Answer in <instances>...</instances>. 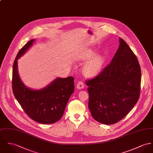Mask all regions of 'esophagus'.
Segmentation results:
<instances>
[{
  "label": "esophagus",
  "mask_w": 153,
  "mask_h": 153,
  "mask_svg": "<svg viewBox=\"0 0 153 153\" xmlns=\"http://www.w3.org/2000/svg\"><path fill=\"white\" fill-rule=\"evenodd\" d=\"M84 83L82 81H79L77 85H76V88L78 89H83L84 88Z\"/></svg>",
  "instance_id": "1"
}]
</instances>
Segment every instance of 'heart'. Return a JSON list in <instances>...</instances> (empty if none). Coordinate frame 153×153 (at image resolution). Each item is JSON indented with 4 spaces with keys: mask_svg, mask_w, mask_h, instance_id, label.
I'll return each mask as SVG.
<instances>
[{
    "mask_svg": "<svg viewBox=\"0 0 153 153\" xmlns=\"http://www.w3.org/2000/svg\"><path fill=\"white\" fill-rule=\"evenodd\" d=\"M94 54V51H89L88 57L89 58ZM105 62V58L102 55H97L87 61L83 67V72L86 76H93L100 72Z\"/></svg>",
    "mask_w": 153,
    "mask_h": 153,
    "instance_id": "1",
    "label": "heart"
}]
</instances>
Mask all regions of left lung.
<instances>
[{
    "label": "left lung",
    "instance_id": "8db88e82",
    "mask_svg": "<svg viewBox=\"0 0 153 153\" xmlns=\"http://www.w3.org/2000/svg\"><path fill=\"white\" fill-rule=\"evenodd\" d=\"M111 63L91 79L88 107L92 116L105 125L114 124L137 103L140 93L141 68L137 56L122 39Z\"/></svg>",
    "mask_w": 153,
    "mask_h": 153
}]
</instances>
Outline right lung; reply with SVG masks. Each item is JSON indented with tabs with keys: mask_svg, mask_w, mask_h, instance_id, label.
I'll return each instance as SVG.
<instances>
[{
	"mask_svg": "<svg viewBox=\"0 0 153 153\" xmlns=\"http://www.w3.org/2000/svg\"><path fill=\"white\" fill-rule=\"evenodd\" d=\"M34 40L27 42L19 51L13 65L12 89L14 97L28 116L42 124H53L63 116L71 95L74 91V78H57L39 90L27 88L20 79L17 71V59L33 45Z\"/></svg>",
	"mask_w": 153,
	"mask_h": 153,
	"instance_id": "1",
	"label": "right lung"
}]
</instances>
